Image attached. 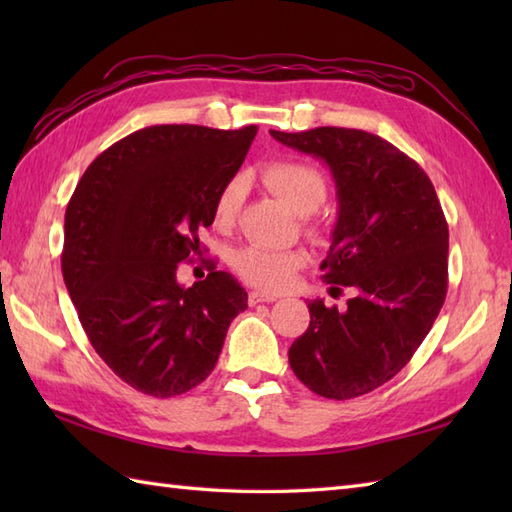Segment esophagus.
Wrapping results in <instances>:
<instances>
[{"label":"esophagus","mask_w":512,"mask_h":512,"mask_svg":"<svg viewBox=\"0 0 512 512\" xmlns=\"http://www.w3.org/2000/svg\"><path fill=\"white\" fill-rule=\"evenodd\" d=\"M273 301H277V295H268V292H262V290H253L248 295L250 306H255V303H273Z\"/></svg>","instance_id":"34e87169"}]
</instances>
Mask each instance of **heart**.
Returning <instances> with one entry per match:
<instances>
[{
    "label": "heart",
    "instance_id": "heart-1",
    "mask_svg": "<svg viewBox=\"0 0 512 512\" xmlns=\"http://www.w3.org/2000/svg\"><path fill=\"white\" fill-rule=\"evenodd\" d=\"M262 178L266 187L273 191L279 200H284L292 211L299 215H312L328 198V182L323 173L303 160H277L264 167ZM246 180L233 176L217 191L213 204L215 222L220 226H231L239 209L244 204ZM306 231L310 235H321V224L308 220ZM306 264L303 250H270L262 246L239 248L233 257L237 275L248 284L264 290H284L297 270Z\"/></svg>",
    "mask_w": 512,
    "mask_h": 512
}]
</instances>
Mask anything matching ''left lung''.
I'll return each mask as SVG.
<instances>
[{"instance_id":"1","label":"left lung","mask_w":512,"mask_h":512,"mask_svg":"<svg viewBox=\"0 0 512 512\" xmlns=\"http://www.w3.org/2000/svg\"><path fill=\"white\" fill-rule=\"evenodd\" d=\"M270 134L330 167L339 220L321 270L332 290H356L345 310L308 303L290 367L323 398L369 394L411 361L447 297L449 226L436 189L416 160L363 129Z\"/></svg>"}]
</instances>
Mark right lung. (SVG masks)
Segmentation results:
<instances>
[{"mask_svg":"<svg viewBox=\"0 0 512 512\" xmlns=\"http://www.w3.org/2000/svg\"><path fill=\"white\" fill-rule=\"evenodd\" d=\"M255 125H151L85 169L65 209L61 270L85 334L107 367L154 398L180 396L213 372L248 295L209 262L191 288L217 191L242 167Z\"/></svg>","mask_w":512,"mask_h":512,"instance_id":"right-lung-1","label":"right lung"}]
</instances>
